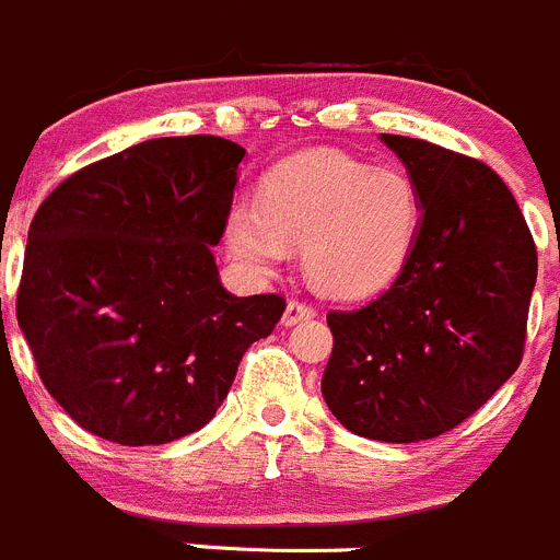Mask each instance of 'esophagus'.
<instances>
[{"label":"esophagus","mask_w":560,"mask_h":560,"mask_svg":"<svg viewBox=\"0 0 560 560\" xmlns=\"http://www.w3.org/2000/svg\"><path fill=\"white\" fill-rule=\"evenodd\" d=\"M310 318H315L313 304L302 302V299H291V302L285 304V313H282V324L285 326H293L299 324V320H310Z\"/></svg>","instance_id":"34e87169"}]
</instances>
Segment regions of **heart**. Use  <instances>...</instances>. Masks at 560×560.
<instances>
[{"label":"heart","mask_w":560,"mask_h":560,"mask_svg":"<svg viewBox=\"0 0 560 560\" xmlns=\"http://www.w3.org/2000/svg\"><path fill=\"white\" fill-rule=\"evenodd\" d=\"M419 225L422 201L406 174L320 149L282 163L261 201L236 203L225 240L236 261L256 272L278 267L288 242H296L320 288L368 296L402 272Z\"/></svg>","instance_id":"b5f03b06"}]
</instances>
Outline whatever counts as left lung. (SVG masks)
Here are the masks:
<instances>
[{"instance_id": "8db88e82", "label": "left lung", "mask_w": 560, "mask_h": 560, "mask_svg": "<svg viewBox=\"0 0 560 560\" xmlns=\"http://www.w3.org/2000/svg\"><path fill=\"white\" fill-rule=\"evenodd\" d=\"M381 141L417 185L422 225L389 291L326 315L320 392L351 433L413 444L466 422L520 368L536 245L490 165L422 138Z\"/></svg>"}]
</instances>
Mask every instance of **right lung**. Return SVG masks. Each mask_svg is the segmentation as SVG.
<instances>
[{
    "instance_id": "add662e5",
    "label": "right lung",
    "mask_w": 560,
    "mask_h": 560,
    "mask_svg": "<svg viewBox=\"0 0 560 560\" xmlns=\"http://www.w3.org/2000/svg\"><path fill=\"white\" fill-rule=\"evenodd\" d=\"M242 158L218 136L152 138L37 209L19 326L48 395L100 439L158 446L201 430L280 320V293L234 296L212 256Z\"/></svg>"
}]
</instances>
